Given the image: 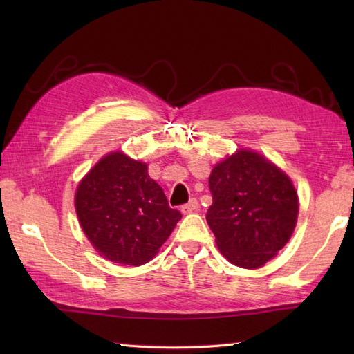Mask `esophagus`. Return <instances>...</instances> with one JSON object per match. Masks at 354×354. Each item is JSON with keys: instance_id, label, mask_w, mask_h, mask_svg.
Wrapping results in <instances>:
<instances>
[{"instance_id": "1", "label": "esophagus", "mask_w": 354, "mask_h": 354, "mask_svg": "<svg viewBox=\"0 0 354 354\" xmlns=\"http://www.w3.org/2000/svg\"><path fill=\"white\" fill-rule=\"evenodd\" d=\"M198 201L196 199H194V198H192L189 202H187V204H184L183 207H181V212L183 213H193V212H196V209H198Z\"/></svg>"}]
</instances>
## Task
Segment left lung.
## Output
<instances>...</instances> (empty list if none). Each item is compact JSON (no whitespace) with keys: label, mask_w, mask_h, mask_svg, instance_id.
Returning <instances> with one entry per match:
<instances>
[{"label":"left lung","mask_w":354,"mask_h":354,"mask_svg":"<svg viewBox=\"0 0 354 354\" xmlns=\"http://www.w3.org/2000/svg\"><path fill=\"white\" fill-rule=\"evenodd\" d=\"M208 185L213 204L207 223L232 265L260 268L288 243L297 223L298 196L272 162L239 150L216 165Z\"/></svg>","instance_id":"left-lung-1"}]
</instances>
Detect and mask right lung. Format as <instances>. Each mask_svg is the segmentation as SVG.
Listing matches in <instances>:
<instances>
[{"label": "right lung", "mask_w": 354, "mask_h": 354, "mask_svg": "<svg viewBox=\"0 0 354 354\" xmlns=\"http://www.w3.org/2000/svg\"><path fill=\"white\" fill-rule=\"evenodd\" d=\"M76 212L89 242L103 257L145 265L167 240L181 213L169 207L147 165L112 152L82 179Z\"/></svg>", "instance_id": "obj_1"}]
</instances>
